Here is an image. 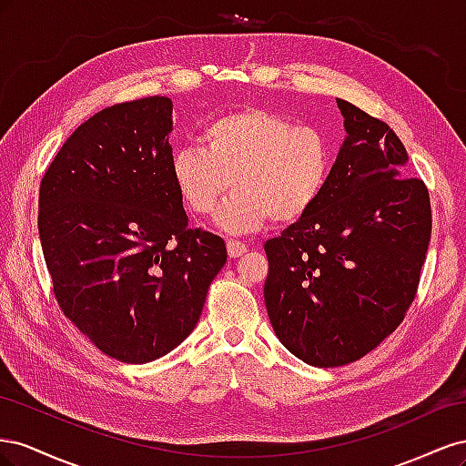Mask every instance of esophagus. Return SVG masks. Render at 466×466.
Returning <instances> with one entry per match:
<instances>
[{"label": "esophagus", "mask_w": 466, "mask_h": 466, "mask_svg": "<svg viewBox=\"0 0 466 466\" xmlns=\"http://www.w3.org/2000/svg\"><path fill=\"white\" fill-rule=\"evenodd\" d=\"M245 252H247V245L238 243V241H233V238H229V241H228V255H229L231 258L243 257Z\"/></svg>", "instance_id": "obj_1"}]
</instances>
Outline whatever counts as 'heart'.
I'll use <instances>...</instances> for the list:
<instances>
[{
    "label": "heart",
    "mask_w": 466,
    "mask_h": 466,
    "mask_svg": "<svg viewBox=\"0 0 466 466\" xmlns=\"http://www.w3.org/2000/svg\"><path fill=\"white\" fill-rule=\"evenodd\" d=\"M200 146L173 153V185L196 216H209L233 185L216 216L233 235L257 231L270 218L284 225L299 221L319 202L334 165L327 132L264 108L209 120Z\"/></svg>",
    "instance_id": "obj_1"
}]
</instances>
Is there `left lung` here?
<instances>
[{
  "label": "left lung",
  "mask_w": 466,
  "mask_h": 466,
  "mask_svg": "<svg viewBox=\"0 0 466 466\" xmlns=\"http://www.w3.org/2000/svg\"><path fill=\"white\" fill-rule=\"evenodd\" d=\"M346 137L307 216L266 241L264 301L279 342L315 368L370 354L414 301L431 237L430 194L385 122L336 98Z\"/></svg>",
  "instance_id": "8db88e82"
}]
</instances>
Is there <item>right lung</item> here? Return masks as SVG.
Here are the masks:
<instances>
[{"label": "right lung", "instance_id": "add662e5", "mask_svg": "<svg viewBox=\"0 0 466 466\" xmlns=\"http://www.w3.org/2000/svg\"><path fill=\"white\" fill-rule=\"evenodd\" d=\"M171 132L168 96L108 106L66 139L40 182L38 235L56 299L124 363L185 342L228 260L221 237L188 228Z\"/></svg>", "mask_w": 466, "mask_h": 466}]
</instances>
